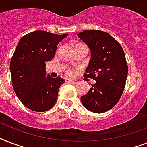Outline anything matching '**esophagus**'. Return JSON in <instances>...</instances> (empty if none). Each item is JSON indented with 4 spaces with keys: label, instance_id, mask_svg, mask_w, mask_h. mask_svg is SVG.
I'll return each mask as SVG.
<instances>
[{
    "label": "esophagus",
    "instance_id": "34e87169",
    "mask_svg": "<svg viewBox=\"0 0 147 147\" xmlns=\"http://www.w3.org/2000/svg\"><path fill=\"white\" fill-rule=\"evenodd\" d=\"M65 82H66L72 83V84H76V83L78 82L77 80H76V79H69V78H66V79H65Z\"/></svg>",
    "mask_w": 147,
    "mask_h": 147
}]
</instances>
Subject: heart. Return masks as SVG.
<instances>
[{"label": "heart", "mask_w": 147, "mask_h": 147, "mask_svg": "<svg viewBox=\"0 0 147 147\" xmlns=\"http://www.w3.org/2000/svg\"><path fill=\"white\" fill-rule=\"evenodd\" d=\"M67 73H68V75H70V76H71V75L73 74V72H72V71H71V70H68V71H67Z\"/></svg>", "instance_id": "obj_1"}]
</instances>
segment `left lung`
<instances>
[{
	"instance_id": "obj_1",
	"label": "left lung",
	"mask_w": 147,
	"mask_h": 147,
	"mask_svg": "<svg viewBox=\"0 0 147 147\" xmlns=\"http://www.w3.org/2000/svg\"><path fill=\"white\" fill-rule=\"evenodd\" d=\"M91 50L85 76L96 81L81 97L83 106L94 113H104L117 105L125 88L128 66L121 44L109 33L98 30L78 33Z\"/></svg>"
}]
</instances>
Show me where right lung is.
Wrapping results in <instances>:
<instances>
[{"label":"right lung","mask_w":147,"mask_h":147,"mask_svg":"<svg viewBox=\"0 0 147 147\" xmlns=\"http://www.w3.org/2000/svg\"><path fill=\"white\" fill-rule=\"evenodd\" d=\"M67 36L37 30L24 36L17 44L10 64L13 88L22 104L31 111H47L57 100L60 85L65 81L59 76H46V64Z\"/></svg>","instance_id":"right-lung-1"}]
</instances>
